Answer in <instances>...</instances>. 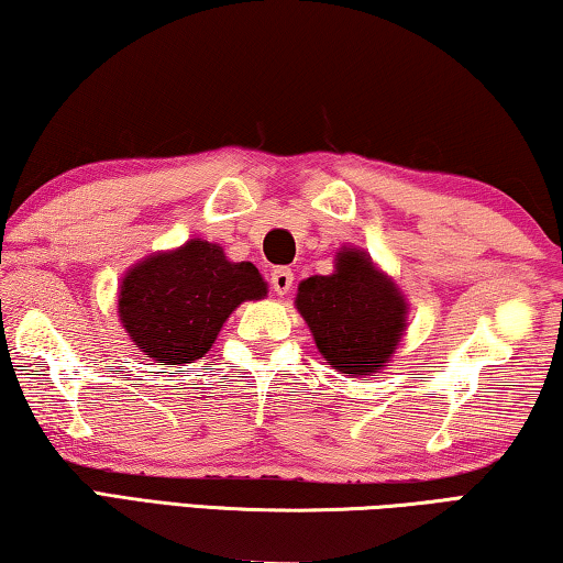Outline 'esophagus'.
<instances>
[{
	"instance_id": "34e87169",
	"label": "esophagus",
	"mask_w": 563,
	"mask_h": 563,
	"mask_svg": "<svg viewBox=\"0 0 563 563\" xmlns=\"http://www.w3.org/2000/svg\"><path fill=\"white\" fill-rule=\"evenodd\" d=\"M271 285H273L275 295L290 292V288H292V271L290 268H275L271 273Z\"/></svg>"
}]
</instances>
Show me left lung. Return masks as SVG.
I'll return each mask as SVG.
<instances>
[{"mask_svg": "<svg viewBox=\"0 0 563 563\" xmlns=\"http://www.w3.org/2000/svg\"><path fill=\"white\" fill-rule=\"evenodd\" d=\"M295 302L318 350L350 377L377 373L402 338L407 305L365 253L342 251L338 271L302 280Z\"/></svg>", "mask_w": 563, "mask_h": 563, "instance_id": "left-lung-1", "label": "left lung"}]
</instances>
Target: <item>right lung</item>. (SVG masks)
<instances>
[{"instance_id":"right-lung-1","label":"right lung","mask_w":563,"mask_h":563,"mask_svg":"<svg viewBox=\"0 0 563 563\" xmlns=\"http://www.w3.org/2000/svg\"><path fill=\"white\" fill-rule=\"evenodd\" d=\"M263 295L253 263L225 261L221 247L196 238L174 253L151 255L123 278L119 316L141 352L184 365L211 350L238 305Z\"/></svg>"}]
</instances>
